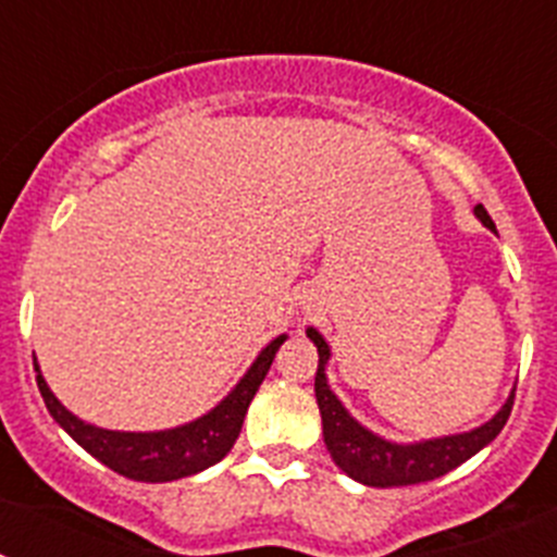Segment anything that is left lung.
<instances>
[{"label":"left lung","mask_w":557,"mask_h":557,"mask_svg":"<svg viewBox=\"0 0 557 557\" xmlns=\"http://www.w3.org/2000/svg\"><path fill=\"white\" fill-rule=\"evenodd\" d=\"M474 214L485 228L496 234V225L488 218V211L476 206ZM307 337L318 348L314 398H318L323 418V444H326L329 455L337 462L339 471H346L351 480L371 485V488L418 485V482H430L435 476L449 474L451 469H457L460 462H466L476 451L485 449L499 435L510 416V407H513L516 387L510 391L508 401L496 410V416L488 418L485 424L474 426V430L430 437V441H416V444H396V441H387V437L376 435V432L359 424L357 418L343 407V401L329 387L326 379V366L329 357H332L326 337L314 326L307 329Z\"/></svg>","instance_id":"1"}]
</instances>
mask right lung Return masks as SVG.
I'll return each mask as SVG.
<instances>
[{
	"label": "right lung",
	"instance_id": "add662e5",
	"mask_svg": "<svg viewBox=\"0 0 557 557\" xmlns=\"http://www.w3.org/2000/svg\"><path fill=\"white\" fill-rule=\"evenodd\" d=\"M284 339H287V334L270 339L268 346L259 351V357L253 359V366L236 382L234 391L220 405L211 407L206 416L195 418L189 424L156 432H120L86 424L75 412H69L58 401L55 393L49 391L36 354H33V366H36L38 391H41L49 416L55 418L61 430L72 441H77L88 455L97 457L102 466L127 476V480L172 482L206 471L228 455L234 441L239 437V430H243L245 412H248L256 391L268 376L275 351L282 348Z\"/></svg>",
	"mask_w": 557,
	"mask_h": 557
}]
</instances>
